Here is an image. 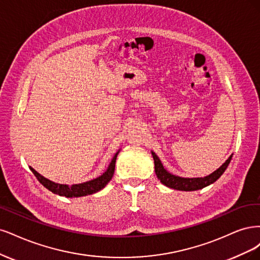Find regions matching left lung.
Instances as JSON below:
<instances>
[{"label":"left lung","instance_id":"obj_1","mask_svg":"<svg viewBox=\"0 0 260 260\" xmlns=\"http://www.w3.org/2000/svg\"><path fill=\"white\" fill-rule=\"evenodd\" d=\"M151 154L154 160V170L157 176V179L166 187L175 189V190H180V191H196L212 185V183H214L217 179H218L224 173V171L227 170V167L233 155L231 154L228 157V160H225V162L219 167V169H217L215 172L205 176V177L185 178V177H179V176L173 175L169 171H166L164 169L161 160L158 158V156L153 151H151Z\"/></svg>","mask_w":260,"mask_h":260}]
</instances>
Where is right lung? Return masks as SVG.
<instances>
[{
	"instance_id": "add662e5",
	"label": "right lung",
	"mask_w": 260,
	"mask_h": 260,
	"mask_svg": "<svg viewBox=\"0 0 260 260\" xmlns=\"http://www.w3.org/2000/svg\"><path fill=\"white\" fill-rule=\"evenodd\" d=\"M119 152H120V150L114 154L110 164H109V166H108L107 171L105 173H103V175H100L99 177H97L95 179H91V180L82 182V183H75V185H72V186L54 182L52 180L45 178L44 176H42L41 174H39L35 169H32L31 166H29V167H30L31 172L35 174V176L38 178V180L42 183V185H43L49 191H52L53 193L61 196V197H66V198L85 197L88 194L96 193V192L104 189L108 185V182L112 179L113 174H114V169H115L116 156H118Z\"/></svg>"
}]
</instances>
